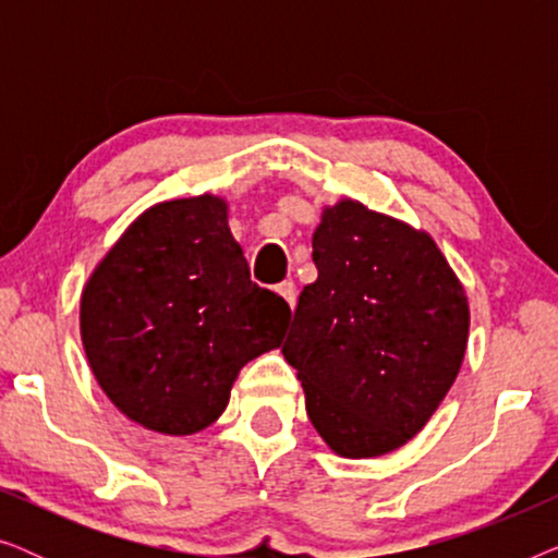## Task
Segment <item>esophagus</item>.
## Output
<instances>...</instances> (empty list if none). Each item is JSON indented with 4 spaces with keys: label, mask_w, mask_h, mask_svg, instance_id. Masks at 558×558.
Returning <instances> with one entry per match:
<instances>
[{
    "label": "esophagus",
    "mask_w": 558,
    "mask_h": 558,
    "mask_svg": "<svg viewBox=\"0 0 558 558\" xmlns=\"http://www.w3.org/2000/svg\"><path fill=\"white\" fill-rule=\"evenodd\" d=\"M277 292L284 296V302L289 304V307H294V304H296V284H294V281H281V284L277 287Z\"/></svg>",
    "instance_id": "1"
}]
</instances>
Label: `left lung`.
Instances as JSON below:
<instances>
[{
    "label": "left lung",
    "mask_w": 558,
    "mask_h": 558,
    "mask_svg": "<svg viewBox=\"0 0 558 558\" xmlns=\"http://www.w3.org/2000/svg\"><path fill=\"white\" fill-rule=\"evenodd\" d=\"M312 262L281 345L310 422L340 457L393 452L460 373L468 296L429 233L355 201L323 210Z\"/></svg>",
    "instance_id": "obj_1"
}]
</instances>
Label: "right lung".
Instances as JSON below:
<instances>
[{
  "label": "right lung",
  "mask_w": 558,
  "mask_h": 558,
  "mask_svg": "<svg viewBox=\"0 0 558 558\" xmlns=\"http://www.w3.org/2000/svg\"><path fill=\"white\" fill-rule=\"evenodd\" d=\"M289 304L251 281L216 195L151 205L81 296V338L113 407L185 437L223 414L239 371L281 345Z\"/></svg>",
  "instance_id": "1"
}]
</instances>
